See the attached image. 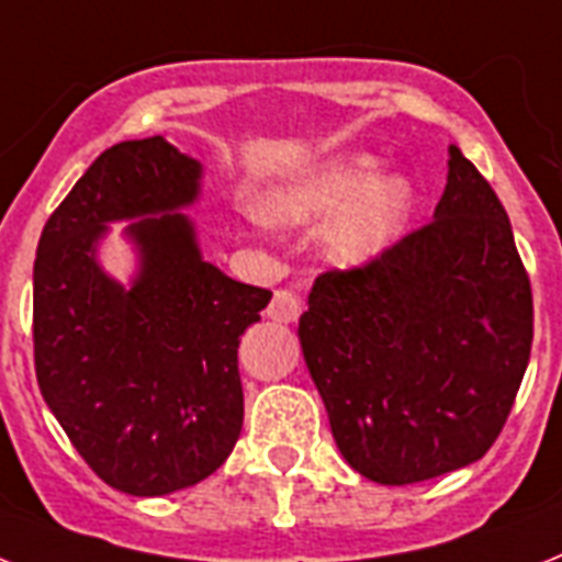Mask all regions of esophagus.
<instances>
[{
    "mask_svg": "<svg viewBox=\"0 0 562 562\" xmlns=\"http://www.w3.org/2000/svg\"><path fill=\"white\" fill-rule=\"evenodd\" d=\"M268 317L273 323H294L300 317V300L291 291H277L268 305Z\"/></svg>",
    "mask_w": 562,
    "mask_h": 562,
    "instance_id": "obj_1",
    "label": "esophagus"
}]
</instances>
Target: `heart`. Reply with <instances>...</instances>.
I'll return each instance as SVG.
<instances>
[{"mask_svg": "<svg viewBox=\"0 0 562 562\" xmlns=\"http://www.w3.org/2000/svg\"><path fill=\"white\" fill-rule=\"evenodd\" d=\"M415 210V187L407 176L386 172L369 153L323 158L262 190V215L273 225L321 231V254L344 271H360L386 257L404 236ZM262 227L261 216L248 218Z\"/></svg>", "mask_w": 562, "mask_h": 562, "instance_id": "1", "label": "heart"}]
</instances>
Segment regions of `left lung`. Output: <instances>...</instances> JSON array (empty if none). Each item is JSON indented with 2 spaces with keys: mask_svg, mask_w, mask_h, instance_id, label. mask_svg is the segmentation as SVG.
<instances>
[{
  "mask_svg": "<svg viewBox=\"0 0 562 562\" xmlns=\"http://www.w3.org/2000/svg\"><path fill=\"white\" fill-rule=\"evenodd\" d=\"M432 222L375 266L328 271L300 346L337 450L378 485H413L491 450L531 358V282L508 213L447 149Z\"/></svg>",
  "mask_w": 562,
  "mask_h": 562,
  "instance_id": "8db88e82",
  "label": "left lung"
}]
</instances>
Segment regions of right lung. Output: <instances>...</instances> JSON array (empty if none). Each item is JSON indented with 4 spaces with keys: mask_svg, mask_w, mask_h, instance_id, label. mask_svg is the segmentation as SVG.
<instances>
[{
    "mask_svg": "<svg viewBox=\"0 0 562 562\" xmlns=\"http://www.w3.org/2000/svg\"><path fill=\"white\" fill-rule=\"evenodd\" d=\"M202 178L164 135L121 140L36 245V384L91 471L132 496L199 485L231 456L245 413L236 352L271 300L204 259L184 213ZM117 221L136 254L126 283L99 262Z\"/></svg>",
    "mask_w": 562,
    "mask_h": 562,
    "instance_id": "obj_1",
    "label": "right lung"
}]
</instances>
